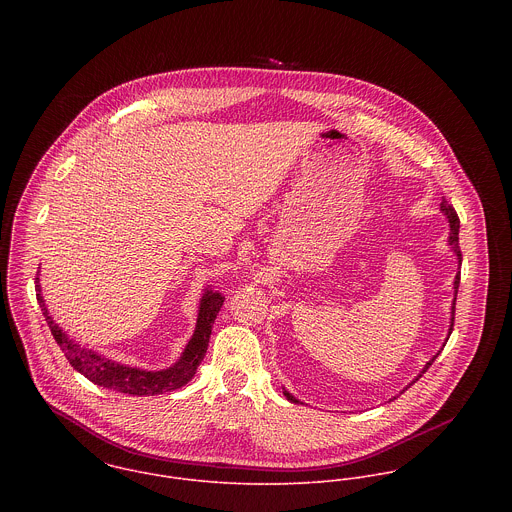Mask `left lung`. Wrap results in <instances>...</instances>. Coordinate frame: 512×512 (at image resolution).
Wrapping results in <instances>:
<instances>
[{
	"label": "left lung",
	"mask_w": 512,
	"mask_h": 512,
	"mask_svg": "<svg viewBox=\"0 0 512 512\" xmlns=\"http://www.w3.org/2000/svg\"><path fill=\"white\" fill-rule=\"evenodd\" d=\"M439 209H441V213L447 217V220H449V238H447V242H449V246H451V250L455 252V256H457V260H459V264H461V248H459V217H457V213H455V209L445 201V199H441V205H439ZM453 290H455V297H453V303H451V325H449V335H451V331H453V315H455V299H457V290H459V272L455 274V280H453ZM439 355V353H438ZM436 355V357H438ZM436 357L430 361V363H426V366L422 368V372L418 374V378H422L424 376V372L432 366V363L436 361ZM416 378V380H418ZM414 380V382H416ZM412 382V384H414ZM408 388V386H406ZM404 392V390H402ZM284 396L290 400V402H299L297 398H293L292 394L288 392V390H284Z\"/></svg>",
	"instance_id": "8db88e82"
}]
</instances>
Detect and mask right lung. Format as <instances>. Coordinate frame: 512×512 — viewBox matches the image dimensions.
Instances as JSON below:
<instances>
[{"label":"right lung","mask_w":512,"mask_h":512,"mask_svg":"<svg viewBox=\"0 0 512 512\" xmlns=\"http://www.w3.org/2000/svg\"><path fill=\"white\" fill-rule=\"evenodd\" d=\"M35 280H37L35 282L37 301L41 305L45 321H47L57 345L61 347V351L65 353L67 361L71 363L74 370L98 386H104V388H110V390H116L122 394H132V396H153V394L171 392V390L185 386L195 376L197 366L201 365V361L205 359L211 329H213V323H215L220 307H222V301H224V297L213 290L203 293L197 327H195V333H193L191 341L187 343L181 359L165 370H144V368H132V366L114 363L94 351H88V349H82L80 345H76L73 339L49 315L43 295H41L39 278H35Z\"/></svg>","instance_id":"add662e5"}]
</instances>
